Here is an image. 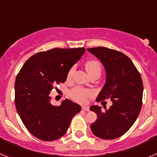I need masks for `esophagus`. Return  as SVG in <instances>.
Listing matches in <instances>:
<instances>
[{"label": "esophagus", "mask_w": 157, "mask_h": 157, "mask_svg": "<svg viewBox=\"0 0 157 157\" xmlns=\"http://www.w3.org/2000/svg\"><path fill=\"white\" fill-rule=\"evenodd\" d=\"M82 109L84 111H86V112L90 111V108L88 106H82Z\"/></svg>", "instance_id": "obj_1"}]
</instances>
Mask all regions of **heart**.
Wrapping results in <instances>:
<instances>
[{
    "label": "heart",
    "instance_id": "b5f03b06",
    "mask_svg": "<svg viewBox=\"0 0 157 157\" xmlns=\"http://www.w3.org/2000/svg\"><path fill=\"white\" fill-rule=\"evenodd\" d=\"M86 69L90 75L94 74V73H101V63L98 60H90L86 62L85 64ZM75 71V67H71L67 73V78H71ZM71 97L75 101L80 102V103H84L87 100L89 97L93 95V91L89 89L82 88V87H75L72 89L70 92Z\"/></svg>",
    "mask_w": 157,
    "mask_h": 157
}]
</instances>
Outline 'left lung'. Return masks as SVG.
Instances as JSON below:
<instances>
[{"instance_id":"8db88e82","label":"left lung","mask_w":157,"mask_h":157,"mask_svg":"<svg viewBox=\"0 0 157 157\" xmlns=\"http://www.w3.org/2000/svg\"><path fill=\"white\" fill-rule=\"evenodd\" d=\"M87 50L101 60L106 71V82L96 101L110 98L112 101V106L105 112L98 105L90 108L98 116V120L90 125L91 130L100 138L115 139L125 134L139 115L143 94L142 79L125 54L105 47Z\"/></svg>"}]
</instances>
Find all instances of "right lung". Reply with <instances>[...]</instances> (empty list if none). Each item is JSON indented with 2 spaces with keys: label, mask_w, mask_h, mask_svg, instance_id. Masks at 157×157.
Segmentation results:
<instances>
[{
  "label": "right lung",
  "mask_w": 157,
  "mask_h": 157,
  "mask_svg": "<svg viewBox=\"0 0 157 157\" xmlns=\"http://www.w3.org/2000/svg\"><path fill=\"white\" fill-rule=\"evenodd\" d=\"M85 48H52L34 54L22 67L15 82V105L26 128L42 141H54L66 134L79 105L66 99L51 105V91L64 82L67 73Z\"/></svg>",
  "instance_id": "right-lung-1"
}]
</instances>
